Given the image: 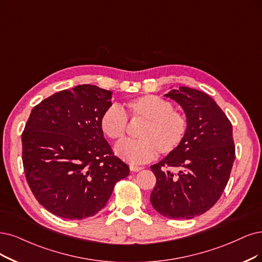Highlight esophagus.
<instances>
[{
    "label": "esophagus",
    "mask_w": 262,
    "mask_h": 262,
    "mask_svg": "<svg viewBox=\"0 0 262 262\" xmlns=\"http://www.w3.org/2000/svg\"><path fill=\"white\" fill-rule=\"evenodd\" d=\"M129 168H130V170H132V171H139V170H141V169H142V167L135 166V165H130V166H129Z\"/></svg>",
    "instance_id": "1"
}]
</instances>
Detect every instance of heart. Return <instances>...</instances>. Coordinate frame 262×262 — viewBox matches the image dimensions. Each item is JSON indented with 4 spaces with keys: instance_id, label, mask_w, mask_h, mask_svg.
<instances>
[{
    "instance_id": "b5f03b06",
    "label": "heart",
    "mask_w": 262,
    "mask_h": 262,
    "mask_svg": "<svg viewBox=\"0 0 262 262\" xmlns=\"http://www.w3.org/2000/svg\"><path fill=\"white\" fill-rule=\"evenodd\" d=\"M134 122H141L137 140H124L116 144L115 153L129 164H142L157 154L167 156L176 151L186 137L188 120L173 109L170 101L157 95H144L128 100L123 106ZM118 105L112 104L100 116V128L106 137L119 141L127 129V119Z\"/></svg>"
}]
</instances>
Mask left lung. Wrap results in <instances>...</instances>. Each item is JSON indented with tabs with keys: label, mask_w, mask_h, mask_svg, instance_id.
<instances>
[{
	"label": "left lung",
	"mask_w": 262,
	"mask_h": 262,
	"mask_svg": "<svg viewBox=\"0 0 262 262\" xmlns=\"http://www.w3.org/2000/svg\"><path fill=\"white\" fill-rule=\"evenodd\" d=\"M165 97L183 109L188 129L179 148L151 166L157 185L150 201L164 217L191 219L214 206L227 186L235 159L232 124L205 93L179 86Z\"/></svg>",
	"instance_id": "8db88e82"
}]
</instances>
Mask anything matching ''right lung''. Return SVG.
<instances>
[{"label":"right lung","instance_id":"obj_1","mask_svg":"<svg viewBox=\"0 0 262 262\" xmlns=\"http://www.w3.org/2000/svg\"><path fill=\"white\" fill-rule=\"evenodd\" d=\"M111 91L77 85L58 92L31 111L21 136L23 163L33 195L52 214L85 219L100 211L129 167L100 128Z\"/></svg>","mask_w":262,"mask_h":262}]
</instances>
